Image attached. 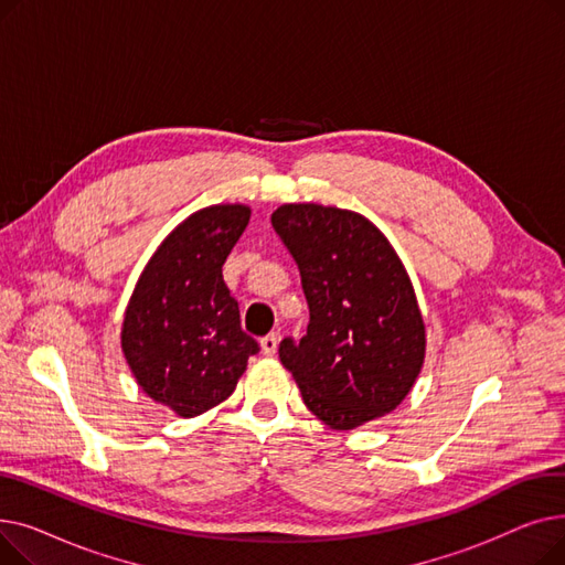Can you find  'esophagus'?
Wrapping results in <instances>:
<instances>
[{
	"label": "esophagus",
	"instance_id": "1",
	"mask_svg": "<svg viewBox=\"0 0 565 565\" xmlns=\"http://www.w3.org/2000/svg\"><path fill=\"white\" fill-rule=\"evenodd\" d=\"M277 345H279V332H270L260 339V348L265 354H275Z\"/></svg>",
	"mask_w": 565,
	"mask_h": 565
}]
</instances>
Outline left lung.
<instances>
[{"label": "left lung", "mask_w": 565, "mask_h": 565, "mask_svg": "<svg viewBox=\"0 0 565 565\" xmlns=\"http://www.w3.org/2000/svg\"><path fill=\"white\" fill-rule=\"evenodd\" d=\"M273 226L298 263L307 334L279 343L305 405L350 430L392 412L417 380L426 332L392 245L366 217L316 203H286Z\"/></svg>", "instance_id": "8db88e82"}]
</instances>
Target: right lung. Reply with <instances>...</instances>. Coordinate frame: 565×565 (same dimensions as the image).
Listing matches in <instances>:
<instances>
[{
	"instance_id": "obj_1",
	"label": "right lung",
	"mask_w": 565,
	"mask_h": 565,
	"mask_svg": "<svg viewBox=\"0 0 565 565\" xmlns=\"http://www.w3.org/2000/svg\"><path fill=\"white\" fill-rule=\"evenodd\" d=\"M249 215L245 205H211L178 224L126 309L121 345L139 387L181 417L226 401L260 350L222 277Z\"/></svg>"
}]
</instances>
